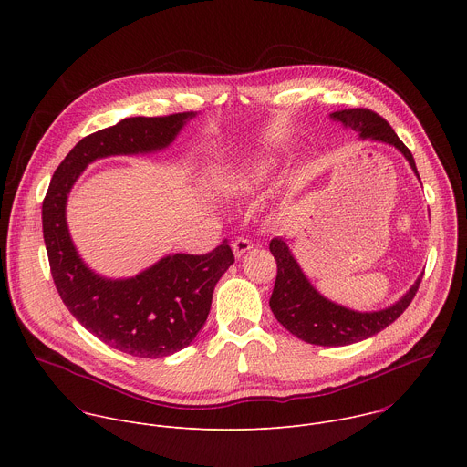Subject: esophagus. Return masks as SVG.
<instances>
[{
	"label": "esophagus",
	"instance_id": "obj_1",
	"mask_svg": "<svg viewBox=\"0 0 467 467\" xmlns=\"http://www.w3.org/2000/svg\"><path fill=\"white\" fill-rule=\"evenodd\" d=\"M251 249H253V242L247 240V238H238V240H234V244H233V253H234L236 258L244 256V254L249 253Z\"/></svg>",
	"mask_w": 467,
	"mask_h": 467
}]
</instances>
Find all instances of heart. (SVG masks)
Returning <instances> with one entry per match:
<instances>
[{
  "label": "heart",
  "instance_id": "heart-1",
  "mask_svg": "<svg viewBox=\"0 0 467 467\" xmlns=\"http://www.w3.org/2000/svg\"><path fill=\"white\" fill-rule=\"evenodd\" d=\"M272 171H274L272 161H256L251 164L227 170L222 175V182L231 190L249 192L262 186L264 182H268V179L272 177Z\"/></svg>",
  "mask_w": 467,
  "mask_h": 467
}]
</instances>
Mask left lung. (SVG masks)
<instances>
[{"label":"left lung","instance_id":"1","mask_svg":"<svg viewBox=\"0 0 467 467\" xmlns=\"http://www.w3.org/2000/svg\"><path fill=\"white\" fill-rule=\"evenodd\" d=\"M328 116L335 121H340L346 129H353L360 140L380 142L395 148L407 159L420 181L412 153L399 140L389 123L379 114L366 109H346ZM270 251L277 260V279L270 299V308L288 332L312 346H351L377 335L407 310L423 277L421 274L414 285L389 306L362 312L325 297L305 275L283 236L270 242Z\"/></svg>","mask_w":467,"mask_h":467}]
</instances>
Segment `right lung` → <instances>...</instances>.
<instances>
[{
	"mask_svg": "<svg viewBox=\"0 0 467 467\" xmlns=\"http://www.w3.org/2000/svg\"><path fill=\"white\" fill-rule=\"evenodd\" d=\"M195 116H132L92 132L55 170L42 205L44 244L62 303L96 338L132 357H170L195 340L211 312L214 288L234 262L229 240L209 254L171 253L137 275L112 279L81 258L66 205L88 164L118 155L159 153Z\"/></svg>",
	"mask_w": 467,
	"mask_h": 467,
	"instance_id": "1",
	"label": "right lung"
}]
</instances>
